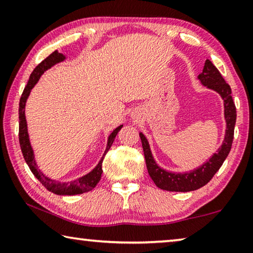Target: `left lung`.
<instances>
[{
  "label": "left lung",
  "mask_w": 253,
  "mask_h": 253,
  "mask_svg": "<svg viewBox=\"0 0 253 253\" xmlns=\"http://www.w3.org/2000/svg\"><path fill=\"white\" fill-rule=\"evenodd\" d=\"M203 85H207L209 89L216 91L224 101V118L226 122V130L222 146L217 149V153L213 154L210 160L201 165L199 169L191 170L190 173H170L161 169L154 161L149 144L144 134L139 132L142 139L143 151L146 161L147 170L151 178L156 184L157 187L170 192H190L204 186L211 181L219 169L223 164L226 156L229 155L233 142L234 125L237 121V109L231 96L230 85L225 83L223 77L216 67L208 59L204 63L203 71L199 75Z\"/></svg>",
  "instance_id": "8db88e82"
}]
</instances>
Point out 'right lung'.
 Masks as SVG:
<instances>
[{
    "label": "right lung",
    "mask_w": 253,
    "mask_h": 253,
    "mask_svg": "<svg viewBox=\"0 0 253 253\" xmlns=\"http://www.w3.org/2000/svg\"><path fill=\"white\" fill-rule=\"evenodd\" d=\"M65 59H66L65 55L62 53H59L58 51L55 50L54 52H52L49 55V57H46L43 61L40 62L39 65L36 67V69L32 71L31 76H30L28 84L25 85L24 90L22 92V96H21L20 105H19V142H20L21 151H22V154H23V157L25 162H27V164L29 165L30 169H31V172L33 173L34 176L39 179L42 185H43L46 190L58 195H76V194H83V193H85V192L91 191L92 188L97 185L98 182L100 181L101 174H102V161H104L105 155L110 149L111 145H113L115 140V137H116V135L118 134V131L121 130L123 125L118 126L116 129L109 135L104 156L101 157V160L99 161V163H98L96 168L93 169L90 173L84 175V176L77 178L75 181H71V182L61 183V182L55 181V179L45 176V175L42 173L39 169H38L36 160H34L33 149L29 139L27 119H25V102H27L30 92H31V89L36 85L38 80L40 79L41 75L43 74L45 70H48L51 67L54 66L55 63L61 62Z\"/></svg>",
    "instance_id": "add662e5"
}]
</instances>
